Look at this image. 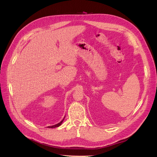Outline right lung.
<instances>
[{
  "instance_id": "1",
  "label": "right lung",
  "mask_w": 157,
  "mask_h": 157,
  "mask_svg": "<svg viewBox=\"0 0 157 157\" xmlns=\"http://www.w3.org/2000/svg\"><path fill=\"white\" fill-rule=\"evenodd\" d=\"M64 118H65V117H64ZM64 118L60 122H59L58 124H55V125H53V126H48V128H56V127H58V126H59L61 124H62V122H63V120H64Z\"/></svg>"
}]
</instances>
